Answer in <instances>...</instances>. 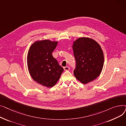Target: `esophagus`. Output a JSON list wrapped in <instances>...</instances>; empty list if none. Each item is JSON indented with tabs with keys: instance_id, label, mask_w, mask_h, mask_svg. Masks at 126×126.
Here are the masks:
<instances>
[{
	"instance_id": "esophagus-1",
	"label": "esophagus",
	"mask_w": 126,
	"mask_h": 126,
	"mask_svg": "<svg viewBox=\"0 0 126 126\" xmlns=\"http://www.w3.org/2000/svg\"><path fill=\"white\" fill-rule=\"evenodd\" d=\"M64 69L65 71H67V70H69L70 69V68L68 66H66V67H64Z\"/></svg>"
}]
</instances>
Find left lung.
Masks as SVG:
<instances>
[{"label":"left lung","instance_id":"left-lung-1","mask_svg":"<svg viewBox=\"0 0 126 126\" xmlns=\"http://www.w3.org/2000/svg\"><path fill=\"white\" fill-rule=\"evenodd\" d=\"M76 61L74 74L77 79L86 84L96 79L103 69L104 57L101 46L88 37L77 39L72 45Z\"/></svg>","mask_w":126,"mask_h":126}]
</instances>
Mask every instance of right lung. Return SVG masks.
I'll return each mask as SVG.
<instances>
[{
	"instance_id": "obj_1",
	"label": "right lung",
	"mask_w": 126,
	"mask_h": 126,
	"mask_svg": "<svg viewBox=\"0 0 126 126\" xmlns=\"http://www.w3.org/2000/svg\"><path fill=\"white\" fill-rule=\"evenodd\" d=\"M58 43L49 40L36 41L31 46L28 54V67L32 79L48 88L56 84L64 71L52 55Z\"/></svg>"
}]
</instances>
